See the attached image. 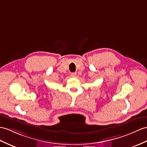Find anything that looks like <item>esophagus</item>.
Listing matches in <instances>:
<instances>
[{
  "label": "esophagus",
  "mask_w": 147,
  "mask_h": 147,
  "mask_svg": "<svg viewBox=\"0 0 147 147\" xmlns=\"http://www.w3.org/2000/svg\"><path fill=\"white\" fill-rule=\"evenodd\" d=\"M71 76L72 77H76L77 76V73L76 72H73L71 74Z\"/></svg>",
  "instance_id": "34e87169"
}]
</instances>
